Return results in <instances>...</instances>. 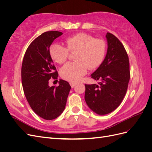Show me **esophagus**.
Returning a JSON list of instances; mask_svg holds the SVG:
<instances>
[{
	"label": "esophagus",
	"instance_id": "obj_1",
	"mask_svg": "<svg viewBox=\"0 0 152 152\" xmlns=\"http://www.w3.org/2000/svg\"><path fill=\"white\" fill-rule=\"evenodd\" d=\"M70 85L71 86V87L73 88V87H74L76 85V83H75V82H70Z\"/></svg>",
	"mask_w": 152,
	"mask_h": 152
}]
</instances>
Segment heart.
Returning a JSON list of instances; mask_svg holds the SVG:
<instances>
[{
  "instance_id": "heart-1",
  "label": "heart",
  "mask_w": 152,
  "mask_h": 152,
  "mask_svg": "<svg viewBox=\"0 0 152 152\" xmlns=\"http://www.w3.org/2000/svg\"><path fill=\"white\" fill-rule=\"evenodd\" d=\"M65 45V47L56 42L53 43L49 47V54L55 62L61 64L66 60L69 52L75 53L76 61L66 63L59 71L63 79L70 82L80 80L86 74L87 68L93 70L99 66L106 53L104 40L84 33L67 38Z\"/></svg>"
}]
</instances>
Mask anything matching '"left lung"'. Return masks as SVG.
Returning a JSON list of instances; mask_svg holds the SVG:
<instances>
[{
  "mask_svg": "<svg viewBox=\"0 0 152 152\" xmlns=\"http://www.w3.org/2000/svg\"><path fill=\"white\" fill-rule=\"evenodd\" d=\"M108 49L103 63L91 78L98 84H85V100L88 107L99 115L115 110L125 96L130 79L129 61L123 44L107 32Z\"/></svg>",
  "mask_w": 152,
  "mask_h": 152,
  "instance_id": "8db88e82",
  "label": "left lung"
}]
</instances>
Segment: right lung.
<instances>
[{"label":"right lung","mask_w":152,"mask_h":152,"mask_svg":"<svg viewBox=\"0 0 152 152\" xmlns=\"http://www.w3.org/2000/svg\"><path fill=\"white\" fill-rule=\"evenodd\" d=\"M58 31L44 32L27 48L21 66V82L27 102L34 112L45 120L59 117L65 110L71 86L60 79L58 86H49L50 79L58 81V73L49 54Z\"/></svg>","instance_id":"right-lung-1"}]
</instances>
